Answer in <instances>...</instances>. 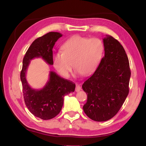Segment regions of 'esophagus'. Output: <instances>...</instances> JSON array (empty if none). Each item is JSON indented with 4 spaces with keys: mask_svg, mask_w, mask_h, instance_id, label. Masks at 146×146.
Listing matches in <instances>:
<instances>
[{
    "mask_svg": "<svg viewBox=\"0 0 146 146\" xmlns=\"http://www.w3.org/2000/svg\"><path fill=\"white\" fill-rule=\"evenodd\" d=\"M80 90H81V87H80V85H77L76 86L75 91H76V92H80Z\"/></svg>",
    "mask_w": 146,
    "mask_h": 146,
    "instance_id": "1",
    "label": "esophagus"
}]
</instances>
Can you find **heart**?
<instances>
[{"instance_id": "obj_1", "label": "heart", "mask_w": 146, "mask_h": 146, "mask_svg": "<svg viewBox=\"0 0 146 146\" xmlns=\"http://www.w3.org/2000/svg\"><path fill=\"white\" fill-rule=\"evenodd\" d=\"M62 52L52 56L53 66L59 73L69 76L72 64L77 73L83 76L91 75L97 69L103 56L104 46L100 39L75 36L61 46Z\"/></svg>"}]
</instances>
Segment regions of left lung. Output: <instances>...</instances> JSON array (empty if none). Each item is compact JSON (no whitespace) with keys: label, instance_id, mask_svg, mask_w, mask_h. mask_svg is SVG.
I'll return each mask as SVG.
<instances>
[{"label":"left lung","instance_id":"1","mask_svg":"<svg viewBox=\"0 0 146 146\" xmlns=\"http://www.w3.org/2000/svg\"><path fill=\"white\" fill-rule=\"evenodd\" d=\"M103 42L104 57L82 85L87 94L83 110L97 122L107 121L117 113L129 94L131 75L128 57L120 43L108 35Z\"/></svg>","mask_w":146,"mask_h":146}]
</instances>
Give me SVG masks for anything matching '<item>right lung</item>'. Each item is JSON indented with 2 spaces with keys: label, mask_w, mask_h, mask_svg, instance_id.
Returning a JSON list of instances; mask_svg holds the SVG:
<instances>
[{
  "label": "right lung",
  "mask_w": 146,
  "mask_h": 146,
  "mask_svg": "<svg viewBox=\"0 0 146 146\" xmlns=\"http://www.w3.org/2000/svg\"><path fill=\"white\" fill-rule=\"evenodd\" d=\"M62 36L60 33L49 32L39 37L33 42L23 58L21 80L24 102L31 112L42 120L51 119L60 112L64 96L75 91V84L52 71L43 88L34 89L26 80L27 70L31 60L36 58H41L48 64H53L52 48Z\"/></svg>",
  "instance_id": "1"
}]
</instances>
